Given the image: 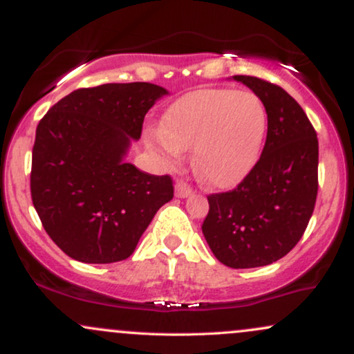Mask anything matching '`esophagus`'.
I'll return each instance as SVG.
<instances>
[{
    "mask_svg": "<svg viewBox=\"0 0 354 354\" xmlns=\"http://www.w3.org/2000/svg\"><path fill=\"white\" fill-rule=\"evenodd\" d=\"M174 194H176L178 198H188L193 194V189H191L186 183L178 181L176 185H174Z\"/></svg>",
    "mask_w": 354,
    "mask_h": 354,
    "instance_id": "esophagus-1",
    "label": "esophagus"
}]
</instances>
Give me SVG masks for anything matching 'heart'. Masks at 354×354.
I'll return each instance as SVG.
<instances>
[{"label": "heart", "instance_id": "heart-1", "mask_svg": "<svg viewBox=\"0 0 354 354\" xmlns=\"http://www.w3.org/2000/svg\"><path fill=\"white\" fill-rule=\"evenodd\" d=\"M268 113L253 93L198 89L166 109L160 131L149 141L171 165L193 149L198 178L214 189L241 183L261 156Z\"/></svg>", "mask_w": 354, "mask_h": 354}]
</instances>
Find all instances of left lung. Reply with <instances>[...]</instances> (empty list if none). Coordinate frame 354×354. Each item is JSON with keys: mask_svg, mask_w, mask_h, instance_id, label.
Masks as SVG:
<instances>
[{"mask_svg": "<svg viewBox=\"0 0 354 354\" xmlns=\"http://www.w3.org/2000/svg\"><path fill=\"white\" fill-rule=\"evenodd\" d=\"M233 80L265 104L266 143L236 188L208 196L201 230L218 261L245 270L278 261L301 239L318 194V138L283 88L254 76Z\"/></svg>", "mask_w": 354, "mask_h": 354, "instance_id": "8db88e82", "label": "left lung"}]
</instances>
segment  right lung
Instances as JSON below:
<instances>
[{
    "label": "right lung",
    "instance_id": "right-lung-1",
    "mask_svg": "<svg viewBox=\"0 0 354 354\" xmlns=\"http://www.w3.org/2000/svg\"><path fill=\"white\" fill-rule=\"evenodd\" d=\"M168 89L108 83L59 100L36 128L31 198L44 230L70 258H129L156 211L173 200L169 176L128 163L146 113Z\"/></svg>",
    "mask_w": 354,
    "mask_h": 354
}]
</instances>
